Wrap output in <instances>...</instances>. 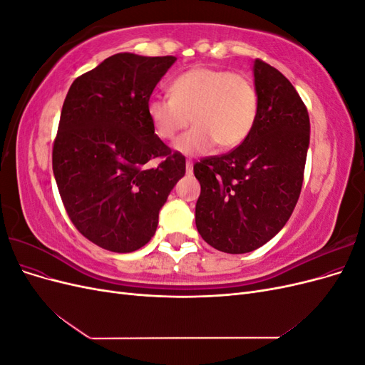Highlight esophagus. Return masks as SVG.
<instances>
[{"label": "esophagus", "instance_id": "esophagus-1", "mask_svg": "<svg viewBox=\"0 0 365 365\" xmlns=\"http://www.w3.org/2000/svg\"><path fill=\"white\" fill-rule=\"evenodd\" d=\"M185 172H187V175L193 173V163L190 160L185 161Z\"/></svg>", "mask_w": 365, "mask_h": 365}]
</instances>
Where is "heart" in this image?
<instances>
[{"label": "heart", "instance_id": "b5f03b06", "mask_svg": "<svg viewBox=\"0 0 365 365\" xmlns=\"http://www.w3.org/2000/svg\"><path fill=\"white\" fill-rule=\"evenodd\" d=\"M170 97H152L148 115L158 138L172 141L192 118L195 126L181 135L175 148L196 155L216 146L222 150L244 143L256 125L259 96L244 73L196 67L176 76Z\"/></svg>", "mask_w": 365, "mask_h": 365}]
</instances>
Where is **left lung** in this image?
<instances>
[{
	"label": "left lung",
	"mask_w": 365,
	"mask_h": 365,
	"mask_svg": "<svg viewBox=\"0 0 365 365\" xmlns=\"http://www.w3.org/2000/svg\"><path fill=\"white\" fill-rule=\"evenodd\" d=\"M259 114L248 138L228 153L193 165L201 184L195 220L213 248L244 254L288 222L300 197L309 148L307 108L269 63L254 62Z\"/></svg>",
	"instance_id": "left-lung-1"
}]
</instances>
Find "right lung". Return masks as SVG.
<instances>
[{
	"mask_svg": "<svg viewBox=\"0 0 365 365\" xmlns=\"http://www.w3.org/2000/svg\"><path fill=\"white\" fill-rule=\"evenodd\" d=\"M175 61L118 53L77 77L65 97L53 173L74 227L108 251L145 247L185 173L184 155L164 145L148 115L153 88Z\"/></svg>",
	"mask_w": 365,
	"mask_h": 365,
	"instance_id": "obj_1",
	"label": "right lung"
}]
</instances>
